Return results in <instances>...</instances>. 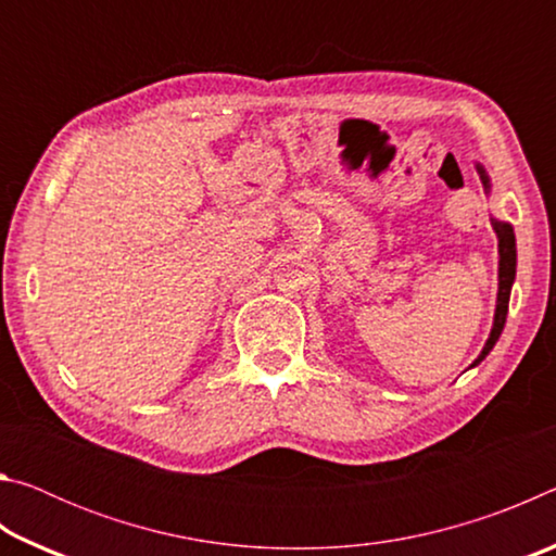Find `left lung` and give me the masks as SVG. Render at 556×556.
<instances>
[{"label":"left lung","instance_id":"8db88e82","mask_svg":"<svg viewBox=\"0 0 556 556\" xmlns=\"http://www.w3.org/2000/svg\"><path fill=\"white\" fill-rule=\"evenodd\" d=\"M478 174H481V181L483 188L488 193H491V178H488L485 168L481 164H476ZM493 223V230L497 235V299H495V316H493V328H491V336H488V341L483 345L481 355L476 357L473 363H470V368H476L478 363L485 361V355L493 351V345L497 343V338H501L503 328H505V318H507V304H510V291L515 285V269H517V248H515V230L510 223L505 220H497L491 218Z\"/></svg>","mask_w":556,"mask_h":556}]
</instances>
